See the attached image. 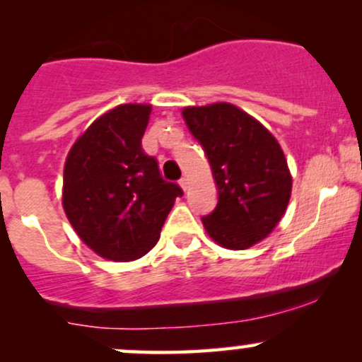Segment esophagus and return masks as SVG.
I'll use <instances>...</instances> for the list:
<instances>
[{
  "mask_svg": "<svg viewBox=\"0 0 362 362\" xmlns=\"http://www.w3.org/2000/svg\"><path fill=\"white\" fill-rule=\"evenodd\" d=\"M178 185H180L182 189H184V190H187V189H189V178H187V177H182V178H180V182H178Z\"/></svg>",
  "mask_w": 362,
  "mask_h": 362,
  "instance_id": "1",
  "label": "esophagus"
}]
</instances>
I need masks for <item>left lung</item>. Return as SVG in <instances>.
Here are the masks:
<instances>
[{
    "label": "left lung",
    "instance_id": "left-lung-1",
    "mask_svg": "<svg viewBox=\"0 0 362 362\" xmlns=\"http://www.w3.org/2000/svg\"><path fill=\"white\" fill-rule=\"evenodd\" d=\"M182 115L218 185V204L202 218L207 235L230 250L250 248L277 226L291 197L293 178L279 143L226 102L185 107Z\"/></svg>",
    "mask_w": 362,
    "mask_h": 362
}]
</instances>
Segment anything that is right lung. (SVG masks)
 <instances>
[{"label":"right lung","mask_w":362,"mask_h":362,"mask_svg":"<svg viewBox=\"0 0 362 362\" xmlns=\"http://www.w3.org/2000/svg\"><path fill=\"white\" fill-rule=\"evenodd\" d=\"M151 105L126 103L95 120L69 149L62 207L95 253L136 260L155 247L182 189L141 146Z\"/></svg>","instance_id":"obj_1"}]
</instances>
